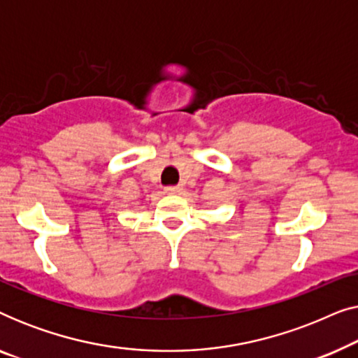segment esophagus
<instances>
[{
	"label": "esophagus",
	"instance_id": "esophagus-1",
	"mask_svg": "<svg viewBox=\"0 0 358 358\" xmlns=\"http://www.w3.org/2000/svg\"><path fill=\"white\" fill-rule=\"evenodd\" d=\"M164 192L168 195H179L182 192V187H180V185H173V187H166Z\"/></svg>",
	"mask_w": 358,
	"mask_h": 358
}]
</instances>
